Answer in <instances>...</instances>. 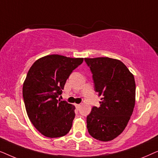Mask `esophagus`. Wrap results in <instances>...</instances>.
I'll list each match as a JSON object with an SVG mask.
<instances>
[{
    "instance_id": "34e87169",
    "label": "esophagus",
    "mask_w": 158,
    "mask_h": 158,
    "mask_svg": "<svg viewBox=\"0 0 158 158\" xmlns=\"http://www.w3.org/2000/svg\"><path fill=\"white\" fill-rule=\"evenodd\" d=\"M75 107H76L77 109H79V108L81 107V104H77V103H75Z\"/></svg>"
}]
</instances>
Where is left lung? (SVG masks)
I'll return each instance as SVG.
<instances>
[{"mask_svg":"<svg viewBox=\"0 0 158 158\" xmlns=\"http://www.w3.org/2000/svg\"><path fill=\"white\" fill-rule=\"evenodd\" d=\"M93 73L95 91L101 97L87 116L90 136L102 142L117 137L126 128L135 105V77L120 60L109 57L85 58Z\"/></svg>","mask_w":158,"mask_h":158,"instance_id":"left-lung-1","label":"left lung"}]
</instances>
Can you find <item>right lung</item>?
<instances>
[{"label":"right lung","mask_w":158,"mask_h":158,"mask_svg":"<svg viewBox=\"0 0 158 158\" xmlns=\"http://www.w3.org/2000/svg\"><path fill=\"white\" fill-rule=\"evenodd\" d=\"M83 62V58L50 55L30 68L23 84V98L30 121L45 137H60L70 131L75 107L57 97L73 70Z\"/></svg>","instance_id":"obj_1"}]
</instances>
